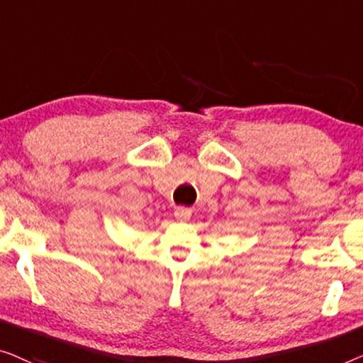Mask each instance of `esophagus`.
<instances>
[{
  "label": "esophagus",
  "mask_w": 363,
  "mask_h": 363,
  "mask_svg": "<svg viewBox=\"0 0 363 363\" xmlns=\"http://www.w3.org/2000/svg\"><path fill=\"white\" fill-rule=\"evenodd\" d=\"M191 216H192L191 208H186V207H177L176 211H174V217H176L177 220H179V222H187L189 218H191Z\"/></svg>",
  "instance_id": "34e87169"
}]
</instances>
